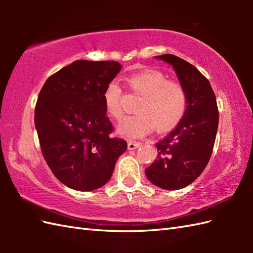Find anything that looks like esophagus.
<instances>
[{"instance_id":"1","label":"esophagus","mask_w":253,"mask_h":253,"mask_svg":"<svg viewBox=\"0 0 253 253\" xmlns=\"http://www.w3.org/2000/svg\"><path fill=\"white\" fill-rule=\"evenodd\" d=\"M139 146H140V142H137V141H128V149L129 150H135L137 149Z\"/></svg>"}]
</instances>
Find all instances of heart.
<instances>
[{"label":"heart","mask_w":253,"mask_h":253,"mask_svg":"<svg viewBox=\"0 0 253 253\" xmlns=\"http://www.w3.org/2000/svg\"><path fill=\"white\" fill-rule=\"evenodd\" d=\"M133 93L141 95L136 105L137 114L126 117L118 126L123 136L137 138L147 135L153 128L163 132L173 128L184 116L187 107V92L178 80L168 79L162 72L146 69L129 75L126 78ZM104 110L115 121L123 117V90L111 82L102 94Z\"/></svg>","instance_id":"1"}]
</instances>
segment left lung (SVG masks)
<instances>
[{
    "label": "left lung",
    "mask_w": 253,
    "mask_h": 253,
    "mask_svg": "<svg viewBox=\"0 0 253 253\" xmlns=\"http://www.w3.org/2000/svg\"><path fill=\"white\" fill-rule=\"evenodd\" d=\"M173 65L187 92V107L177 126L155 143L158 157L146 169L153 185L177 190L195 181L211 158L218 126L215 93L190 63L173 54L157 56Z\"/></svg>",
    "instance_id": "1"
}]
</instances>
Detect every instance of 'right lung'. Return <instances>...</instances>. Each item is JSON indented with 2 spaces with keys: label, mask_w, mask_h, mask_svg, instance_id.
Listing matches in <instances>:
<instances>
[{
  "label": "right lung",
  "mask_w": 253,
  "mask_h": 253,
  "mask_svg": "<svg viewBox=\"0 0 253 253\" xmlns=\"http://www.w3.org/2000/svg\"><path fill=\"white\" fill-rule=\"evenodd\" d=\"M115 61H76L46 79L38 96L35 125L41 152L62 184L91 191L110 180L127 142L112 137L103 91L120 73Z\"/></svg>",
  "instance_id": "obj_1"
}]
</instances>
